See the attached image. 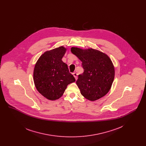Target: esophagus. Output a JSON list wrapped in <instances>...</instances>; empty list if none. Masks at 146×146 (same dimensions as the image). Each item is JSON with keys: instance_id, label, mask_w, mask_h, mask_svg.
<instances>
[{"instance_id": "1", "label": "esophagus", "mask_w": 146, "mask_h": 146, "mask_svg": "<svg viewBox=\"0 0 146 146\" xmlns=\"http://www.w3.org/2000/svg\"><path fill=\"white\" fill-rule=\"evenodd\" d=\"M73 76H74L75 79L76 80L77 79V73L76 72H74V73H73Z\"/></svg>"}]
</instances>
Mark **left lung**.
<instances>
[{"label": "left lung", "mask_w": 146, "mask_h": 146, "mask_svg": "<svg viewBox=\"0 0 146 146\" xmlns=\"http://www.w3.org/2000/svg\"><path fill=\"white\" fill-rule=\"evenodd\" d=\"M71 52L82 62L84 72L76 84L85 98L94 101L105 96L111 88L115 70L110 58L97 50L72 47Z\"/></svg>", "instance_id": "obj_1"}]
</instances>
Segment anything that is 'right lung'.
Masks as SVG:
<instances>
[{"label": "right lung", "instance_id": "add662e5", "mask_svg": "<svg viewBox=\"0 0 146 146\" xmlns=\"http://www.w3.org/2000/svg\"><path fill=\"white\" fill-rule=\"evenodd\" d=\"M66 50L60 46L47 51L39 58L35 65L33 79L35 88L50 100L60 98L67 85L76 81L70 73L67 64L62 61Z\"/></svg>", "mask_w": 146, "mask_h": 146}]
</instances>
